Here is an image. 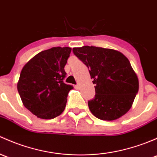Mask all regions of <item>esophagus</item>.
<instances>
[{"mask_svg":"<svg viewBox=\"0 0 157 157\" xmlns=\"http://www.w3.org/2000/svg\"><path fill=\"white\" fill-rule=\"evenodd\" d=\"M75 88L76 89H78L79 88V84H77V85H75Z\"/></svg>","mask_w":157,"mask_h":157,"instance_id":"esophagus-1","label":"esophagus"}]
</instances>
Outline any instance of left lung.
Wrapping results in <instances>:
<instances>
[{
	"instance_id": "8db88e82",
	"label": "left lung",
	"mask_w": 157,
	"mask_h": 157,
	"mask_svg": "<svg viewBox=\"0 0 157 157\" xmlns=\"http://www.w3.org/2000/svg\"><path fill=\"white\" fill-rule=\"evenodd\" d=\"M73 52L87 66L95 84V98L88 101L92 114L110 121L126 113L139 86L128 59L117 50L102 47H74Z\"/></svg>"
}]
</instances>
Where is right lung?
<instances>
[{
    "mask_svg": "<svg viewBox=\"0 0 157 157\" xmlns=\"http://www.w3.org/2000/svg\"><path fill=\"white\" fill-rule=\"evenodd\" d=\"M70 47H52L34 56L23 67L17 90L24 106L38 118L49 120L65 110L74 88L63 82Z\"/></svg>",
    "mask_w": 157,
    "mask_h": 157,
    "instance_id": "add662e5",
    "label": "right lung"
}]
</instances>
